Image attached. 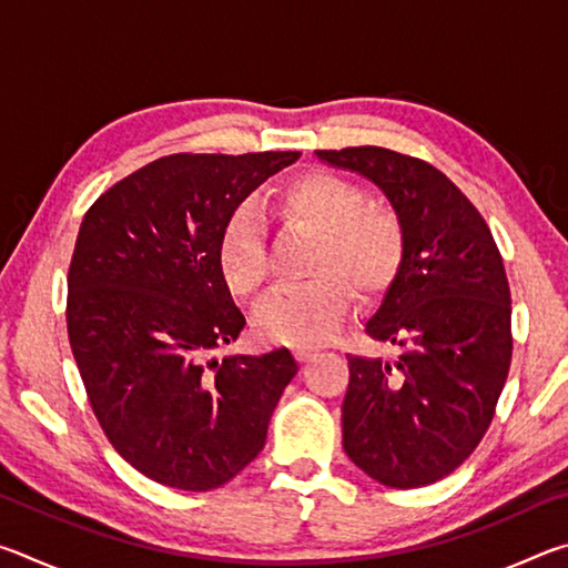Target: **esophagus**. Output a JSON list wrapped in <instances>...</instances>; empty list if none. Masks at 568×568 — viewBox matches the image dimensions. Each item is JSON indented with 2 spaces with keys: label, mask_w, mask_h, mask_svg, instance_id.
Listing matches in <instances>:
<instances>
[{
  "label": "esophagus",
  "mask_w": 568,
  "mask_h": 568,
  "mask_svg": "<svg viewBox=\"0 0 568 568\" xmlns=\"http://www.w3.org/2000/svg\"><path fill=\"white\" fill-rule=\"evenodd\" d=\"M315 355H318V348H311V345H297V348H295V358L301 363L313 361Z\"/></svg>",
  "instance_id": "obj_1"
}]
</instances>
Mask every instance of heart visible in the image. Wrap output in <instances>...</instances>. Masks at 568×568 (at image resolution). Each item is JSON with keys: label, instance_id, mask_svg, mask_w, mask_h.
<instances>
[{"label": "heart", "instance_id": "1", "mask_svg": "<svg viewBox=\"0 0 568 568\" xmlns=\"http://www.w3.org/2000/svg\"><path fill=\"white\" fill-rule=\"evenodd\" d=\"M368 195L328 172H311L277 192L287 223L318 233L307 273L311 281L277 287L257 305L255 325L263 338L285 345L321 343L341 328L353 293L376 295L396 275L406 235L396 213L365 205ZM265 217L253 203L240 205L220 233L217 261L230 291L255 297L267 283Z\"/></svg>", "mask_w": 568, "mask_h": 568}]
</instances>
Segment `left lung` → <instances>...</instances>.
Here are the masks:
<instances>
[{
    "instance_id": "8db88e82",
    "label": "left lung",
    "mask_w": 568,
    "mask_h": 568,
    "mask_svg": "<svg viewBox=\"0 0 568 568\" xmlns=\"http://www.w3.org/2000/svg\"><path fill=\"white\" fill-rule=\"evenodd\" d=\"M368 178L406 235L403 261L365 333L396 361L348 355L343 448L390 488L436 484L491 426L511 365V291L491 230L444 172L386 148L318 150Z\"/></svg>"
}]
</instances>
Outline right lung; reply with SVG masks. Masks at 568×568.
I'll use <instances>...</instances> for the list:
<instances>
[{
    "label": "right lung",
    "mask_w": 568,
    "mask_h": 568,
    "mask_svg": "<svg viewBox=\"0 0 568 568\" xmlns=\"http://www.w3.org/2000/svg\"><path fill=\"white\" fill-rule=\"evenodd\" d=\"M301 152L170 155L88 210L67 275V333L114 450L180 491H210L261 454L297 363L287 348L213 358L245 315L220 271L227 217Z\"/></svg>",
    "instance_id": "right-lung-1"
}]
</instances>
